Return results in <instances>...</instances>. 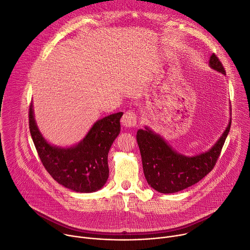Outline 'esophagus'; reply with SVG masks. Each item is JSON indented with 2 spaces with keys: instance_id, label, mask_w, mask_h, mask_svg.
Wrapping results in <instances>:
<instances>
[{
  "instance_id": "1",
  "label": "esophagus",
  "mask_w": 250,
  "mask_h": 250,
  "mask_svg": "<svg viewBox=\"0 0 250 250\" xmlns=\"http://www.w3.org/2000/svg\"><path fill=\"white\" fill-rule=\"evenodd\" d=\"M122 125L126 128H132L137 123V115L134 111H127L121 119Z\"/></svg>"
}]
</instances>
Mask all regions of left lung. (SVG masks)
Segmentation results:
<instances>
[{"label":"left lung","instance_id":"1","mask_svg":"<svg viewBox=\"0 0 250 250\" xmlns=\"http://www.w3.org/2000/svg\"><path fill=\"white\" fill-rule=\"evenodd\" d=\"M209 66L211 69L226 75L215 54L210 56ZM230 125L231 118L216 143L209 150L194 156H186L177 152L159 134L153 132L147 126L144 130L139 129L136 139L148 184L160 193L169 194L199 182L213 169L229 133Z\"/></svg>","mask_w":250,"mask_h":250}]
</instances>
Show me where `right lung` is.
I'll use <instances>...</instances> for the list:
<instances>
[{"mask_svg":"<svg viewBox=\"0 0 250 250\" xmlns=\"http://www.w3.org/2000/svg\"><path fill=\"white\" fill-rule=\"evenodd\" d=\"M123 113L96 121L78 144L60 147L50 144L37 126L30 105V132L38 154L49 174L59 184L80 193L101 189L109 177L108 153L120 133Z\"/></svg>","mask_w":250,"mask_h":250,"instance_id":"right-lung-1","label":"right lung"}]
</instances>
